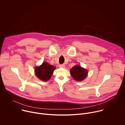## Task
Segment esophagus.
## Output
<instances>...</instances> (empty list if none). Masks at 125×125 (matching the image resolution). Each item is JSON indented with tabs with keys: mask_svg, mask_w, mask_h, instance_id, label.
Segmentation results:
<instances>
[{
	"mask_svg": "<svg viewBox=\"0 0 125 125\" xmlns=\"http://www.w3.org/2000/svg\"><path fill=\"white\" fill-rule=\"evenodd\" d=\"M65 67V65L64 64H60L59 65V68H64Z\"/></svg>",
	"mask_w": 125,
	"mask_h": 125,
	"instance_id": "1",
	"label": "esophagus"
}]
</instances>
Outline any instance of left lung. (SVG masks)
<instances>
[{
  "label": "left lung",
  "instance_id": "8db88e82",
  "mask_svg": "<svg viewBox=\"0 0 125 125\" xmlns=\"http://www.w3.org/2000/svg\"><path fill=\"white\" fill-rule=\"evenodd\" d=\"M72 77L77 81L84 80L87 75V71L79 65H76L70 70Z\"/></svg>",
  "mask_w": 125,
  "mask_h": 125
}]
</instances>
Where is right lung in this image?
Wrapping results in <instances>:
<instances>
[{
    "label": "right lung",
    "mask_w": 125,
    "mask_h": 125,
    "mask_svg": "<svg viewBox=\"0 0 125 125\" xmlns=\"http://www.w3.org/2000/svg\"><path fill=\"white\" fill-rule=\"evenodd\" d=\"M55 67L49 65L47 62H44L40 67L35 68V74L37 77L43 81H47L51 78Z\"/></svg>",
    "instance_id": "1"
}]
</instances>
